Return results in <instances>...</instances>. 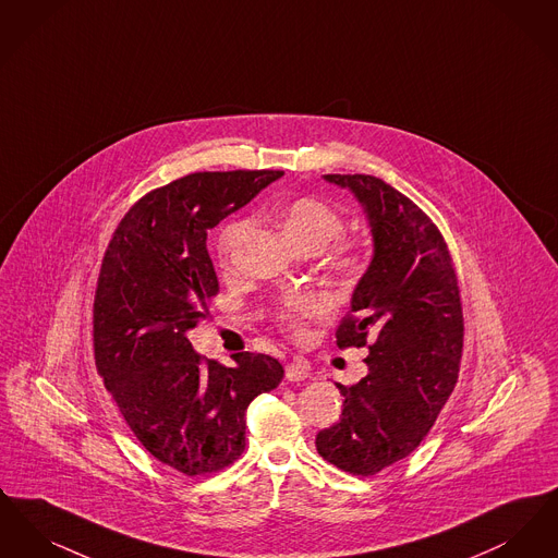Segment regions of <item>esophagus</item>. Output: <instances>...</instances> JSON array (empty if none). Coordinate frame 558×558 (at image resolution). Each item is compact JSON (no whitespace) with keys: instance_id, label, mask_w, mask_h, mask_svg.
Here are the masks:
<instances>
[{"instance_id":"34e87169","label":"esophagus","mask_w":558,"mask_h":558,"mask_svg":"<svg viewBox=\"0 0 558 558\" xmlns=\"http://www.w3.org/2000/svg\"><path fill=\"white\" fill-rule=\"evenodd\" d=\"M284 372H287V380H303V378H307V374H310V366L303 362V360H292L291 364H287L284 366Z\"/></svg>"}]
</instances>
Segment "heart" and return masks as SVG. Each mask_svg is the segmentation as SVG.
Masks as SVG:
<instances>
[{
  "label": "heart",
  "instance_id": "1",
  "mask_svg": "<svg viewBox=\"0 0 558 558\" xmlns=\"http://www.w3.org/2000/svg\"><path fill=\"white\" fill-rule=\"evenodd\" d=\"M278 221L287 239L301 251L316 253L330 242L328 259L345 276H360L368 266V246L360 236H339L345 230V217L318 196H296L278 211ZM251 221L240 217L228 221L217 239V257L221 267L232 266L234 253L248 234ZM328 310V301L316 291L292 292L274 312L276 322L292 335L303 337L305 324L319 318Z\"/></svg>",
  "mask_w": 558,
  "mask_h": 558
}]
</instances>
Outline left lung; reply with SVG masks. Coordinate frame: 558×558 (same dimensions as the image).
Here are the masks:
<instances>
[{
  "label": "left lung",
  "mask_w": 558,
  "mask_h": 558,
  "mask_svg": "<svg viewBox=\"0 0 558 558\" xmlns=\"http://www.w3.org/2000/svg\"><path fill=\"white\" fill-rule=\"evenodd\" d=\"M349 187L371 219L374 257L337 328V347H368V374L343 393L341 421L319 430L318 453L371 477L410 456L458 383L464 316L439 228L416 203L364 173L324 175Z\"/></svg>",
  "instance_id": "left-lung-1"
}]
</instances>
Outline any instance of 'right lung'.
<instances>
[{
    "label": "right lung",
    "mask_w": 558,
    "mask_h": 558,
    "mask_svg": "<svg viewBox=\"0 0 558 558\" xmlns=\"http://www.w3.org/2000/svg\"><path fill=\"white\" fill-rule=\"evenodd\" d=\"M282 173L201 171L150 190L117 226L100 266L96 371L144 450L186 477L239 460L248 403L284 378L271 355L242 351L228 368L186 337L219 292L207 232Z\"/></svg>",
    "instance_id": "obj_1"
}]
</instances>
